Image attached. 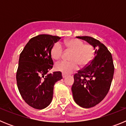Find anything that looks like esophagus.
<instances>
[{
	"label": "esophagus",
	"mask_w": 126,
	"mask_h": 126,
	"mask_svg": "<svg viewBox=\"0 0 126 126\" xmlns=\"http://www.w3.org/2000/svg\"><path fill=\"white\" fill-rule=\"evenodd\" d=\"M62 78H65V76H66V74H65V73H62Z\"/></svg>",
	"instance_id": "esophagus-1"
}]
</instances>
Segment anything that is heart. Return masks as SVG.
I'll list each match as a JSON object with an SVG mask.
<instances>
[{
    "mask_svg": "<svg viewBox=\"0 0 126 126\" xmlns=\"http://www.w3.org/2000/svg\"><path fill=\"white\" fill-rule=\"evenodd\" d=\"M64 45L69 50H73L70 59L71 61H60L55 65V69L64 73L69 74L77 70L79 64L84 66L93 59L94 50L90 44H84L79 39H71L64 42ZM63 54V48L60 43H54L50 50V55L54 60L60 59Z\"/></svg>",
    "mask_w": 126,
    "mask_h": 126,
    "instance_id": "1",
    "label": "heart"
}]
</instances>
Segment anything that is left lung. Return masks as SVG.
Returning <instances> with one entry per match:
<instances>
[{"label":"left lung","mask_w":126,"mask_h":126,"mask_svg":"<svg viewBox=\"0 0 126 126\" xmlns=\"http://www.w3.org/2000/svg\"><path fill=\"white\" fill-rule=\"evenodd\" d=\"M85 40L95 50L94 57L85 67L74 74L72 86L74 100L80 107H93L109 92L114 73L112 54L98 40L91 36H76Z\"/></svg>","instance_id":"1"}]
</instances>
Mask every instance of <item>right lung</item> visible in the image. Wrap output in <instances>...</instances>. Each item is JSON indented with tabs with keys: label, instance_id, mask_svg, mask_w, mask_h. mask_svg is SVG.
Here are the masks:
<instances>
[{
	"label": "right lung",
	"instance_id": "right-lung-1",
	"mask_svg": "<svg viewBox=\"0 0 126 126\" xmlns=\"http://www.w3.org/2000/svg\"><path fill=\"white\" fill-rule=\"evenodd\" d=\"M60 39L57 36L39 34L30 39L20 54L17 88L24 102L34 109L42 110L49 105L53 86L62 79L60 71L48 74L53 65L51 48Z\"/></svg>",
	"mask_w": 126,
	"mask_h": 126
}]
</instances>
